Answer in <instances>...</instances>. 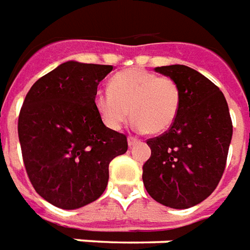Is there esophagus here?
I'll return each mask as SVG.
<instances>
[{
	"mask_svg": "<svg viewBox=\"0 0 250 250\" xmlns=\"http://www.w3.org/2000/svg\"><path fill=\"white\" fill-rule=\"evenodd\" d=\"M137 143H140L139 139H136V137H128V145H129V146H133V145H136Z\"/></svg>",
	"mask_w": 250,
	"mask_h": 250,
	"instance_id": "obj_1",
	"label": "esophagus"
}]
</instances>
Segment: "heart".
<instances>
[{
	"mask_svg": "<svg viewBox=\"0 0 250 250\" xmlns=\"http://www.w3.org/2000/svg\"><path fill=\"white\" fill-rule=\"evenodd\" d=\"M182 102L179 84L172 78L140 68H129L110 79L109 90L94 95V109L111 130H120L128 118L133 126L152 134L164 133L176 120Z\"/></svg>",
	"mask_w": 250,
	"mask_h": 250,
	"instance_id": "obj_1",
	"label": "heart"
}]
</instances>
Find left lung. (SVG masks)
Here are the masks:
<instances>
[{"label":"left lung","mask_w":250,"mask_h":250,"mask_svg":"<svg viewBox=\"0 0 250 250\" xmlns=\"http://www.w3.org/2000/svg\"><path fill=\"white\" fill-rule=\"evenodd\" d=\"M182 93L176 120L166 133L149 139L143 167L148 194L171 208H188L210 195L226 166L233 134L229 106L211 81L183 64L156 67Z\"/></svg>","instance_id":"8db88e82"}]
</instances>
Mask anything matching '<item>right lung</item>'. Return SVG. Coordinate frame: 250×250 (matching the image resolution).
<instances>
[{
	"label": "right lung",
	"mask_w": 250,
	"mask_h": 250,
	"mask_svg": "<svg viewBox=\"0 0 250 250\" xmlns=\"http://www.w3.org/2000/svg\"><path fill=\"white\" fill-rule=\"evenodd\" d=\"M113 65L70 60L35 82L19 117V140L32 186L51 205L75 210L97 201L109 164L128 150L94 109V95Z\"/></svg>",
	"instance_id": "right-lung-1"
}]
</instances>
